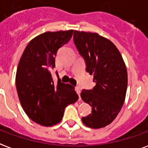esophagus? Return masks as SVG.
<instances>
[{"instance_id":"esophagus-1","label":"esophagus","mask_w":148,"mask_h":148,"mask_svg":"<svg viewBox=\"0 0 148 148\" xmlns=\"http://www.w3.org/2000/svg\"><path fill=\"white\" fill-rule=\"evenodd\" d=\"M75 89V91H76V92H77V94H78L79 97V95H80V92H81V90H80V88H79V87H76Z\"/></svg>"}]
</instances>
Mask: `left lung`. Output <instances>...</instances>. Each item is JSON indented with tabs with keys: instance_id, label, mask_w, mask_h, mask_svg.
<instances>
[{
	"instance_id": "obj_1",
	"label": "left lung",
	"mask_w": 148,
	"mask_h": 148,
	"mask_svg": "<svg viewBox=\"0 0 148 148\" xmlns=\"http://www.w3.org/2000/svg\"><path fill=\"white\" fill-rule=\"evenodd\" d=\"M74 43L96 83L92 90H82L81 99L92 107L82 117L85 125L100 129L113 122L125 99L128 74L121 54L110 40L97 33L75 31Z\"/></svg>"
}]
</instances>
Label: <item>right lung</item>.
Instances as JSON below:
<instances>
[{"mask_svg":"<svg viewBox=\"0 0 148 148\" xmlns=\"http://www.w3.org/2000/svg\"><path fill=\"white\" fill-rule=\"evenodd\" d=\"M73 31H47L38 35L19 60L16 75L19 102L29 118L40 125L60 122L64 108L79 99L75 87L60 80L54 84L50 73L58 49L71 39Z\"/></svg>","mask_w":148,"mask_h":148,"instance_id":"add662e5","label":"right lung"}]
</instances>
